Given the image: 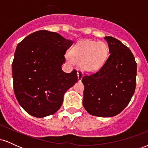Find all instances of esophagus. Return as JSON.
Instances as JSON below:
<instances>
[{"label":"esophagus","mask_w":148,"mask_h":148,"mask_svg":"<svg viewBox=\"0 0 148 148\" xmlns=\"http://www.w3.org/2000/svg\"><path fill=\"white\" fill-rule=\"evenodd\" d=\"M83 74H84V72H83V71L80 70V69H79V70H78L77 74H78V81H81V79H82Z\"/></svg>","instance_id":"34e87169"}]
</instances>
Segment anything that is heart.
I'll return each instance as SVG.
<instances>
[{"instance_id":"heart-1","label":"heart","mask_w":148,"mask_h":148,"mask_svg":"<svg viewBox=\"0 0 148 148\" xmlns=\"http://www.w3.org/2000/svg\"><path fill=\"white\" fill-rule=\"evenodd\" d=\"M108 47L103 42L81 40L76 44L70 51L72 60L81 62L85 71L93 72L99 69L106 61Z\"/></svg>"}]
</instances>
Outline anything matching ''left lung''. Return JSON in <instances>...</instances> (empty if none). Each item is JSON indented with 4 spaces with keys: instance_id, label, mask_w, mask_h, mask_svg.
Segmentation results:
<instances>
[{
    "instance_id": "8db88e82",
    "label": "left lung",
    "mask_w": 148,
    "mask_h": 148,
    "mask_svg": "<svg viewBox=\"0 0 148 148\" xmlns=\"http://www.w3.org/2000/svg\"><path fill=\"white\" fill-rule=\"evenodd\" d=\"M104 40L110 55L99 70L83 76V104L92 115L113 117L125 109L135 92L137 64L121 42L110 36Z\"/></svg>"
}]
</instances>
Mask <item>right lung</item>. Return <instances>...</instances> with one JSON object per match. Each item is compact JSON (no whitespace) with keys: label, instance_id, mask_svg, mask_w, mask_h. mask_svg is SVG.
I'll return each instance as SVG.
<instances>
[{"label":"right lung","instance_id":"add662e5","mask_svg":"<svg viewBox=\"0 0 148 148\" xmlns=\"http://www.w3.org/2000/svg\"><path fill=\"white\" fill-rule=\"evenodd\" d=\"M73 41L58 33L42 30L18 44L12 62L14 92L18 103L36 118L60 109L64 94L78 81L76 70H62L64 54Z\"/></svg>","mask_w":148,"mask_h":148}]
</instances>
